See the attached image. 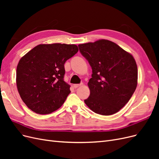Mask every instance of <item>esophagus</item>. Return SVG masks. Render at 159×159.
Returning <instances> with one entry per match:
<instances>
[{
  "mask_svg": "<svg viewBox=\"0 0 159 159\" xmlns=\"http://www.w3.org/2000/svg\"><path fill=\"white\" fill-rule=\"evenodd\" d=\"M83 84H74V88H78V87H80V86L82 85Z\"/></svg>",
  "mask_w": 159,
  "mask_h": 159,
  "instance_id": "obj_1",
  "label": "esophagus"
}]
</instances>
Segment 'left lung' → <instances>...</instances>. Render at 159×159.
<instances>
[{
    "label": "left lung",
    "instance_id": "8db88e82",
    "mask_svg": "<svg viewBox=\"0 0 159 159\" xmlns=\"http://www.w3.org/2000/svg\"><path fill=\"white\" fill-rule=\"evenodd\" d=\"M92 69L88 84L89 97L85 103L93 112L111 115L123 108L137 85L138 70L131 54L115 43L99 40L78 45Z\"/></svg>",
    "mask_w": 159,
    "mask_h": 159
}]
</instances>
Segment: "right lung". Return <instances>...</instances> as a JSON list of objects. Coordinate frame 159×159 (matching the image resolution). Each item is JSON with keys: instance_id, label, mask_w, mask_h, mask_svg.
<instances>
[{"instance_id": "obj_1", "label": "right lung", "mask_w": 159, "mask_h": 159, "mask_svg": "<svg viewBox=\"0 0 159 159\" xmlns=\"http://www.w3.org/2000/svg\"><path fill=\"white\" fill-rule=\"evenodd\" d=\"M78 52L75 44H40L19 61L16 85L26 106L38 114L59 109L71 92L64 80V64Z\"/></svg>"}]
</instances>
